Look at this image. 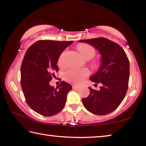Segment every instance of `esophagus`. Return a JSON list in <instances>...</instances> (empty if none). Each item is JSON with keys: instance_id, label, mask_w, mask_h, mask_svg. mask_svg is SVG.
I'll return each mask as SVG.
<instances>
[{"instance_id": "1", "label": "esophagus", "mask_w": 146, "mask_h": 146, "mask_svg": "<svg viewBox=\"0 0 146 146\" xmlns=\"http://www.w3.org/2000/svg\"><path fill=\"white\" fill-rule=\"evenodd\" d=\"M79 88H80V86H75V85L73 86V90H78V89H79Z\"/></svg>"}]
</instances>
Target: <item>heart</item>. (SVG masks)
I'll return each mask as SVG.
<instances>
[{"label": "heart", "instance_id": "b5f03b06", "mask_svg": "<svg viewBox=\"0 0 146 146\" xmlns=\"http://www.w3.org/2000/svg\"><path fill=\"white\" fill-rule=\"evenodd\" d=\"M78 49L81 55L86 59H90L93 58L95 55V49L88 44H81L78 46ZM66 54V51H64L59 56L58 64L60 65L64 64ZM89 74H90V72L87 69H81V70L70 69L64 74V77L69 82L78 83L86 78V76H88Z\"/></svg>", "mask_w": 146, "mask_h": 146}]
</instances>
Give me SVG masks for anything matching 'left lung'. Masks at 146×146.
I'll use <instances>...</instances> for the list:
<instances>
[{
    "label": "left lung",
    "instance_id": "8db88e82",
    "mask_svg": "<svg viewBox=\"0 0 146 146\" xmlns=\"http://www.w3.org/2000/svg\"><path fill=\"white\" fill-rule=\"evenodd\" d=\"M99 51L102 58L99 69L90 80L101 83L99 91L89 88L90 93L82 98L86 110L97 115L111 113L122 102L127 91L129 62L125 51L118 44L104 37L80 40Z\"/></svg>",
    "mask_w": 146,
    "mask_h": 146
}]
</instances>
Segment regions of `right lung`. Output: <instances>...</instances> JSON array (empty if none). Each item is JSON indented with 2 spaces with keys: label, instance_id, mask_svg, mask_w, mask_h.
Returning a JSON list of instances; mask_svg holds the SVG:
<instances>
[{
  "label": "right lung",
  "instance_id": "1",
  "mask_svg": "<svg viewBox=\"0 0 146 146\" xmlns=\"http://www.w3.org/2000/svg\"><path fill=\"white\" fill-rule=\"evenodd\" d=\"M73 41L40 40L26 51L22 62L21 87L28 106L41 115L51 117L60 112L65 106L71 86L62 81L59 87L49 84L54 71H58L59 56Z\"/></svg>",
  "mask_w": 146,
  "mask_h": 146
}]
</instances>
